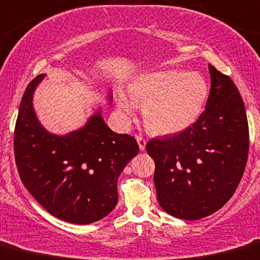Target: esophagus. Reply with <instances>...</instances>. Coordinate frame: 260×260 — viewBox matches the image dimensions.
Wrapping results in <instances>:
<instances>
[{
    "label": "esophagus",
    "mask_w": 260,
    "mask_h": 260,
    "mask_svg": "<svg viewBox=\"0 0 260 260\" xmlns=\"http://www.w3.org/2000/svg\"><path fill=\"white\" fill-rule=\"evenodd\" d=\"M136 139H137L138 142L139 149H141V151H144V148H146V139L142 137V136H138V135H136Z\"/></svg>",
    "instance_id": "1"
}]
</instances>
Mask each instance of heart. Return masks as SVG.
<instances>
[{
    "mask_svg": "<svg viewBox=\"0 0 260 260\" xmlns=\"http://www.w3.org/2000/svg\"><path fill=\"white\" fill-rule=\"evenodd\" d=\"M129 94L143 106L144 123L151 132L173 135L199 118L208 100L209 86L201 73L165 70L138 77L131 83ZM118 108L123 114H131L135 103L121 93Z\"/></svg>",
    "mask_w": 260,
    "mask_h": 260,
    "instance_id": "heart-1",
    "label": "heart"
}]
</instances>
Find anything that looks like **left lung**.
I'll return each instance as SVG.
<instances>
[{"label":"left lung","mask_w":260,"mask_h":260,"mask_svg":"<svg viewBox=\"0 0 260 260\" xmlns=\"http://www.w3.org/2000/svg\"><path fill=\"white\" fill-rule=\"evenodd\" d=\"M209 75L206 111L197 122L146 146L155 163L158 203L179 219H201L222 208L247 166L249 128L244 103L231 77L212 64Z\"/></svg>","instance_id":"obj_1"}]
</instances>
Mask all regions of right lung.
Returning a JSON list of instances; mask_svg holds the SVG:
<instances>
[{
	"mask_svg": "<svg viewBox=\"0 0 260 260\" xmlns=\"http://www.w3.org/2000/svg\"><path fill=\"white\" fill-rule=\"evenodd\" d=\"M45 76L29 82L21 101L13 137L18 174L27 190L56 218L75 224L97 222L118 202L117 180L137 155V141L109 129L101 111L68 135L46 131L32 103Z\"/></svg>",
	"mask_w": 260,
	"mask_h": 260,
	"instance_id": "add662e5",
	"label": "right lung"
}]
</instances>
